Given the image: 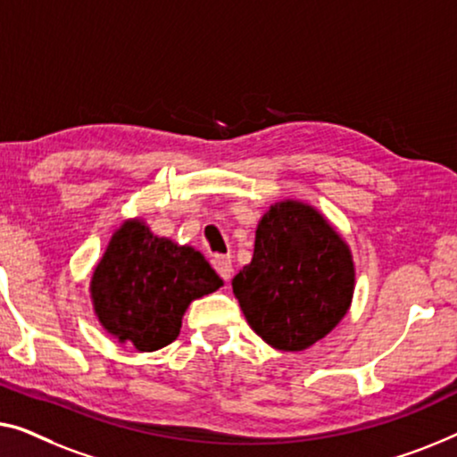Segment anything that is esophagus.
Listing matches in <instances>:
<instances>
[{
    "mask_svg": "<svg viewBox=\"0 0 457 457\" xmlns=\"http://www.w3.org/2000/svg\"><path fill=\"white\" fill-rule=\"evenodd\" d=\"M213 269L217 273H220V278L223 279V281H229L231 279V271H234V269H231V256H223V254H217V256H213Z\"/></svg>",
    "mask_w": 457,
    "mask_h": 457,
    "instance_id": "esophagus-1",
    "label": "esophagus"
}]
</instances>
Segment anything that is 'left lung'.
I'll list each match as a JSON object with an SVG mask.
<instances>
[{
	"instance_id": "left-lung-1",
	"label": "left lung",
	"mask_w": 457,
	"mask_h": 457,
	"mask_svg": "<svg viewBox=\"0 0 457 457\" xmlns=\"http://www.w3.org/2000/svg\"><path fill=\"white\" fill-rule=\"evenodd\" d=\"M231 287L256 336L275 350L300 352L345 317L354 262L348 244L317 209L281 201L262 215L253 261Z\"/></svg>"
}]
</instances>
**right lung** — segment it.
I'll return each mask as SVG.
<instances>
[{"label": "right lung", "mask_w": 457, "mask_h": 457, "mask_svg": "<svg viewBox=\"0 0 457 457\" xmlns=\"http://www.w3.org/2000/svg\"><path fill=\"white\" fill-rule=\"evenodd\" d=\"M223 281L190 246L157 237L140 220L121 223L91 279V300L103 329L138 352L165 348L179 336L192 300Z\"/></svg>", "instance_id": "1"}]
</instances>
